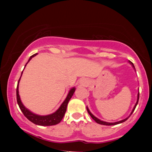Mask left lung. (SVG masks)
Masks as SVG:
<instances>
[{"label": "left lung", "instance_id": "obj_1", "mask_svg": "<svg viewBox=\"0 0 152 152\" xmlns=\"http://www.w3.org/2000/svg\"><path fill=\"white\" fill-rule=\"evenodd\" d=\"M129 63L132 64V66L133 67H134V68H135V67H134V64H133V63L132 61H129ZM138 100H139V92H138V97H137V102H136V104H135V106H134V109H133V110H132V113H131V114L129 115V117H127L126 118H125V119H124V120H120V121H119V122H104V121H102V120H100L99 119H98V118H96L95 117V116H94L93 115L92 113H91V111H89V109H88V108L86 107V109H87V111H88V114L89 115H91V117L93 118V120H95V122H97V123H98V124H103V125H108V126H111V125H115V124H120V123H122V122H125L126 120L128 119L131 116V115H132V114L133 113V112L134 111V110H135V109H136V106H137V104H138Z\"/></svg>", "mask_w": 152, "mask_h": 152}]
</instances>
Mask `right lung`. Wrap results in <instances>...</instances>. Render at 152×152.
<instances>
[{
  "label": "right lung",
  "mask_w": 152,
  "mask_h": 152,
  "mask_svg": "<svg viewBox=\"0 0 152 152\" xmlns=\"http://www.w3.org/2000/svg\"><path fill=\"white\" fill-rule=\"evenodd\" d=\"M37 55V53L31 56L30 59L28 60V61L27 62V64L30 61L32 57H34V56H36ZM27 64H26V66H25V67L26 66ZM22 74H23V72H21V75ZM20 77H21V76H20ZM20 77L19 78V80H18L17 88H16V99H17V103L18 106H19L20 109L21 110V111L23 112V115L26 116V117L28 118L30 121L33 122V123L35 124H37V125L52 126V125H55V124H59V122L61 121V120L63 119L64 115H65L66 109H67L68 103L70 99V98L72 97V95H73L75 91V88L73 87V88L70 89L69 91V93H68V94L67 95V97H66V98L65 99V100L64 101V102L61 104V105L60 106V107L55 112V113L50 114V115H37V114L33 113L32 112H31L30 111H29L28 109H26V108L25 107V106L23 104V103L21 102L19 94H18V83L20 82Z\"/></svg>",
  "instance_id": "add662e5"
}]
</instances>
